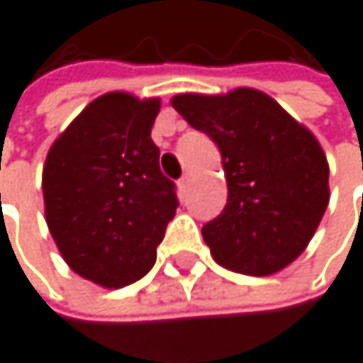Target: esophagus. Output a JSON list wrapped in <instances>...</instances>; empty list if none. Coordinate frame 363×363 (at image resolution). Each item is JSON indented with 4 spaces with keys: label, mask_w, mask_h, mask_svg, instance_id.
Instances as JSON below:
<instances>
[{
    "label": "esophagus",
    "mask_w": 363,
    "mask_h": 363,
    "mask_svg": "<svg viewBox=\"0 0 363 363\" xmlns=\"http://www.w3.org/2000/svg\"><path fill=\"white\" fill-rule=\"evenodd\" d=\"M189 183H191V176H189V174H185L183 178L178 180V187H180V191H187V189H189Z\"/></svg>",
    "instance_id": "obj_1"
}]
</instances>
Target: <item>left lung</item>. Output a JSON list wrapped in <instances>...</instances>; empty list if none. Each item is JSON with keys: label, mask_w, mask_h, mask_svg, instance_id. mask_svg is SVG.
<instances>
[{"label": "left lung", "mask_w": 363, "mask_h": 363, "mask_svg": "<svg viewBox=\"0 0 363 363\" xmlns=\"http://www.w3.org/2000/svg\"><path fill=\"white\" fill-rule=\"evenodd\" d=\"M172 106L221 150L228 204L202 228L215 262L249 277L287 268L308 247L330 202V165L317 138L257 89L180 93Z\"/></svg>", "instance_id": "obj_1"}]
</instances>
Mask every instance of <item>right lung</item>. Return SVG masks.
Listing matches in <instances>:
<instances>
[{
    "mask_svg": "<svg viewBox=\"0 0 363 363\" xmlns=\"http://www.w3.org/2000/svg\"><path fill=\"white\" fill-rule=\"evenodd\" d=\"M159 97L112 91L93 99L52 142L42 169L44 215L65 264L118 289L157 259L176 215L174 183L150 140Z\"/></svg>",
    "mask_w": 363,
    "mask_h": 363,
    "instance_id": "right-lung-1",
    "label": "right lung"
}]
</instances>
